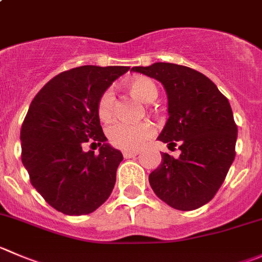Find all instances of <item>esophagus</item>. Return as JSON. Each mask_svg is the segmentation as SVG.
Instances as JSON below:
<instances>
[{
  "mask_svg": "<svg viewBox=\"0 0 262 262\" xmlns=\"http://www.w3.org/2000/svg\"><path fill=\"white\" fill-rule=\"evenodd\" d=\"M138 155V152L137 151H124L123 152V156L125 157V159H130V157H134Z\"/></svg>",
  "mask_w": 262,
  "mask_h": 262,
  "instance_id": "34e87169",
  "label": "esophagus"
}]
</instances>
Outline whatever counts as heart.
Listing matches in <instances>:
<instances>
[{
	"label": "heart",
	"mask_w": 262,
	"mask_h": 262,
	"mask_svg": "<svg viewBox=\"0 0 262 262\" xmlns=\"http://www.w3.org/2000/svg\"><path fill=\"white\" fill-rule=\"evenodd\" d=\"M128 91L133 97L142 102H151L159 95L156 84L148 78H137L129 82ZM115 96L111 90L105 91L98 98L97 113L101 120H108L114 114ZM155 134V128L148 121L132 124L126 121H116L108 126L107 137L111 144L118 148L133 151L143 146L144 142Z\"/></svg>",
	"instance_id": "1"
}]
</instances>
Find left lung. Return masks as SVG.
Instances as JSON below:
<instances>
[{
  "label": "left lung",
  "mask_w": 262,
  "mask_h": 262,
  "mask_svg": "<svg viewBox=\"0 0 262 262\" xmlns=\"http://www.w3.org/2000/svg\"><path fill=\"white\" fill-rule=\"evenodd\" d=\"M159 80L167 95L169 119L159 141L179 157L162 152V161L149 174L160 200L182 211L204 206L222 187L235 157L238 129L228 98L202 73L183 65L155 62L134 67Z\"/></svg>",
  "instance_id": "8db88e82"
}]
</instances>
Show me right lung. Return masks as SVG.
<instances>
[{"label": "right lung", "mask_w": 262, "mask_h": 262, "mask_svg": "<svg viewBox=\"0 0 262 262\" xmlns=\"http://www.w3.org/2000/svg\"><path fill=\"white\" fill-rule=\"evenodd\" d=\"M128 67H85L60 73L33 98L20 130L21 161L30 183L50 206L65 215H87L110 197L119 149L106 143L97 102ZM100 154L84 152L85 141Z\"/></svg>", "instance_id": "obj_1"}]
</instances>
